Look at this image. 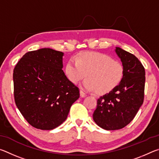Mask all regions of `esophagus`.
Segmentation results:
<instances>
[{"mask_svg": "<svg viewBox=\"0 0 159 159\" xmlns=\"http://www.w3.org/2000/svg\"><path fill=\"white\" fill-rule=\"evenodd\" d=\"M80 97H82V98H85V97L87 96V94L83 92L82 90H80Z\"/></svg>", "mask_w": 159, "mask_h": 159, "instance_id": "1", "label": "esophagus"}]
</instances>
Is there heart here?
I'll return each mask as SVG.
<instances>
[{
  "mask_svg": "<svg viewBox=\"0 0 159 159\" xmlns=\"http://www.w3.org/2000/svg\"><path fill=\"white\" fill-rule=\"evenodd\" d=\"M64 73L72 84H77L85 75L87 79L83 82L85 89L95 90L98 95H105L121 83L124 66L106 54L85 51L78 54L75 60L70 59L67 61Z\"/></svg>",
  "mask_w": 159,
  "mask_h": 159,
  "instance_id": "1",
  "label": "heart"
}]
</instances>
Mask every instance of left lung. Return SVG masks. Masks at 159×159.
Returning a JSON list of instances; mask_svg holds the SVG:
<instances>
[{
	"mask_svg": "<svg viewBox=\"0 0 159 159\" xmlns=\"http://www.w3.org/2000/svg\"><path fill=\"white\" fill-rule=\"evenodd\" d=\"M116 52L124 66L119 85L98 99L93 120L107 130H119L129 124L144 102L145 70L133 54L116 47Z\"/></svg>",
	"mask_w": 159,
	"mask_h": 159,
	"instance_id": "8db88e82",
	"label": "left lung"
}]
</instances>
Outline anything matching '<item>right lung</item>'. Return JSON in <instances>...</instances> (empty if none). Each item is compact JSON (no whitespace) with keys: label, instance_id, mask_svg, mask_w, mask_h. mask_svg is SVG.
Instances as JSON below:
<instances>
[{"label":"right lung","instance_id":"add662e5","mask_svg":"<svg viewBox=\"0 0 159 159\" xmlns=\"http://www.w3.org/2000/svg\"><path fill=\"white\" fill-rule=\"evenodd\" d=\"M64 53L50 48L26 52L13 71L16 105L29 124L52 130L66 119L79 88L62 70Z\"/></svg>","mask_w":159,"mask_h":159}]
</instances>
